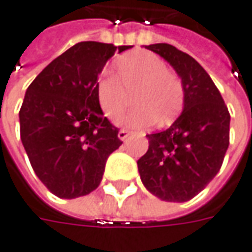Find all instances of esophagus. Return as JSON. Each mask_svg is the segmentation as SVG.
Listing matches in <instances>:
<instances>
[{
  "label": "esophagus",
  "instance_id": "34e87169",
  "mask_svg": "<svg viewBox=\"0 0 252 252\" xmlns=\"http://www.w3.org/2000/svg\"><path fill=\"white\" fill-rule=\"evenodd\" d=\"M128 137H129V131H126V129H121V131L118 132V138H120L121 141H126Z\"/></svg>",
  "mask_w": 252,
  "mask_h": 252
}]
</instances>
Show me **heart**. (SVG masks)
Masks as SVG:
<instances>
[{
  "mask_svg": "<svg viewBox=\"0 0 252 252\" xmlns=\"http://www.w3.org/2000/svg\"><path fill=\"white\" fill-rule=\"evenodd\" d=\"M134 108L118 120L126 128H148L158 120L169 124L183 103V86L179 77L166 70V63L149 52H132L115 63L113 77L97 83L95 97L105 117L114 120L126 110L128 94Z\"/></svg>",
  "mask_w": 252,
  "mask_h": 252,
  "instance_id": "heart-1",
  "label": "heart"
}]
</instances>
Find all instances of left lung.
Wrapping results in <instances>:
<instances>
[{
  "instance_id": "8db88e82",
  "label": "left lung",
  "mask_w": 252,
  "mask_h": 252,
  "mask_svg": "<svg viewBox=\"0 0 252 252\" xmlns=\"http://www.w3.org/2000/svg\"><path fill=\"white\" fill-rule=\"evenodd\" d=\"M169 63L183 86V111L165 131L147 135L138 159L141 181L165 202H188L221 168L230 144V113L207 71L188 53L168 43L145 46Z\"/></svg>"
}]
</instances>
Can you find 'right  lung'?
I'll list each match as a JSON object with an SVG mask.
<instances>
[{"label": "right lung", "instance_id": "1", "mask_svg": "<svg viewBox=\"0 0 252 252\" xmlns=\"http://www.w3.org/2000/svg\"><path fill=\"white\" fill-rule=\"evenodd\" d=\"M132 46L80 42L43 69L19 110L21 141L40 182L61 199L98 188L110 154L123 144L95 87L107 61Z\"/></svg>", "mask_w": 252, "mask_h": 252}]
</instances>
